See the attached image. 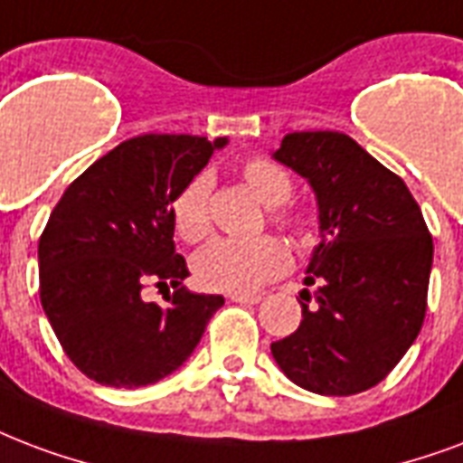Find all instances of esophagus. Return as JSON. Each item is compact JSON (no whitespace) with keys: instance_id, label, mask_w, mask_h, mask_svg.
I'll return each mask as SVG.
<instances>
[{"instance_id":"obj_1","label":"esophagus","mask_w":463,"mask_h":463,"mask_svg":"<svg viewBox=\"0 0 463 463\" xmlns=\"http://www.w3.org/2000/svg\"><path fill=\"white\" fill-rule=\"evenodd\" d=\"M231 301L247 303V306H252V303L262 301V296H260V294H231Z\"/></svg>"}]
</instances>
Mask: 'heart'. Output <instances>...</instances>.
<instances>
[{
    "mask_svg": "<svg viewBox=\"0 0 463 463\" xmlns=\"http://www.w3.org/2000/svg\"><path fill=\"white\" fill-rule=\"evenodd\" d=\"M242 176L257 199L269 206L271 223L281 231L301 232V218L287 211V203L294 182L284 167L277 162L252 157L245 162ZM211 176L206 172L194 175L169 203V218L175 232L186 242H199L211 228L208 218V194H211ZM291 257L284 242L277 238L232 240L216 238L206 247H201L194 257V277L203 288L211 291H228V294H245L255 291L271 279L281 277L288 269Z\"/></svg>",
    "mask_w": 463,
    "mask_h": 463,
    "instance_id": "1",
    "label": "heart"
}]
</instances>
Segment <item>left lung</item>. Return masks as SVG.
Masks as SVG:
<instances>
[{"mask_svg":"<svg viewBox=\"0 0 463 463\" xmlns=\"http://www.w3.org/2000/svg\"><path fill=\"white\" fill-rule=\"evenodd\" d=\"M316 192L320 242L296 333L271 342L281 372L320 396H354L403 359L428 310L432 235L398 175L337 130L288 133L271 155Z\"/></svg>","mask_w":463,"mask_h":463,"instance_id":"1","label":"left lung"}]
</instances>
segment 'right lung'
I'll use <instances>...</instances> for the list:
<instances>
[{
	"mask_svg": "<svg viewBox=\"0 0 463 463\" xmlns=\"http://www.w3.org/2000/svg\"><path fill=\"white\" fill-rule=\"evenodd\" d=\"M228 140L137 136L67 186L38 240L41 306L70 362L101 386L140 388L184 364L223 296L192 294L169 203ZM172 286L167 307L142 287Z\"/></svg>",
	"mask_w": 463,
	"mask_h": 463,
	"instance_id": "1",
	"label": "right lung"
}]
</instances>
